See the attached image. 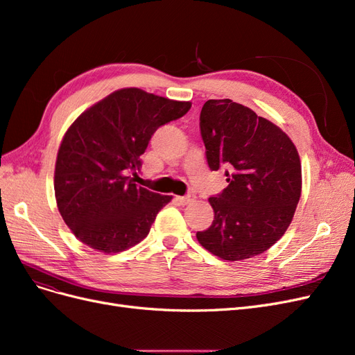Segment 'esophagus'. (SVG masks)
I'll return each instance as SVG.
<instances>
[{
    "label": "esophagus",
    "mask_w": 355,
    "mask_h": 355,
    "mask_svg": "<svg viewBox=\"0 0 355 355\" xmlns=\"http://www.w3.org/2000/svg\"><path fill=\"white\" fill-rule=\"evenodd\" d=\"M194 200H196V196H194V194H188V196H184V197H178V201H179L180 204H191Z\"/></svg>",
    "instance_id": "esophagus-1"
}]
</instances>
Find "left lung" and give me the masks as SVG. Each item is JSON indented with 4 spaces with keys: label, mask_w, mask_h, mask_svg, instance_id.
Segmentation results:
<instances>
[{
    "label": "left lung",
    "mask_w": 355,
    "mask_h": 355,
    "mask_svg": "<svg viewBox=\"0 0 355 355\" xmlns=\"http://www.w3.org/2000/svg\"><path fill=\"white\" fill-rule=\"evenodd\" d=\"M200 130L210 170L225 168L228 187L209 198L214 219L197 232L198 243L223 261L266 252L284 235L300 198L296 146L280 127L231 99L204 103Z\"/></svg>",
    "instance_id": "obj_1"
}]
</instances>
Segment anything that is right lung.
<instances>
[{"instance_id": "add662e5", "label": "right lung", "mask_w": 355, "mask_h": 355, "mask_svg": "<svg viewBox=\"0 0 355 355\" xmlns=\"http://www.w3.org/2000/svg\"><path fill=\"white\" fill-rule=\"evenodd\" d=\"M191 102L121 89L84 111L62 139L55 168L58 209L81 243L118 253L141 243L171 200L137 187L141 155L158 127Z\"/></svg>"}]
</instances>
